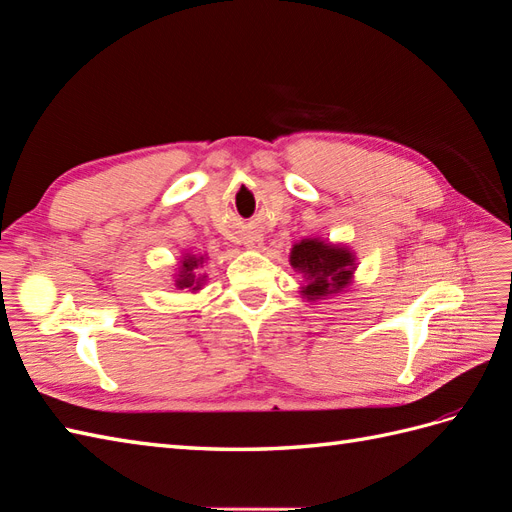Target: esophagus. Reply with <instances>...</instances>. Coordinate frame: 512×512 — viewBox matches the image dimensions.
I'll use <instances>...</instances> for the list:
<instances>
[{
  "mask_svg": "<svg viewBox=\"0 0 512 512\" xmlns=\"http://www.w3.org/2000/svg\"><path fill=\"white\" fill-rule=\"evenodd\" d=\"M245 247L247 249H260V247H263V239H260L258 234H249V236H245Z\"/></svg>",
  "mask_w": 512,
  "mask_h": 512,
  "instance_id": "esophagus-1",
  "label": "esophagus"
}]
</instances>
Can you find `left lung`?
I'll use <instances>...</instances> for the list:
<instances>
[{"label":"left lung","mask_w":512,"mask_h":512,"mask_svg":"<svg viewBox=\"0 0 512 512\" xmlns=\"http://www.w3.org/2000/svg\"><path fill=\"white\" fill-rule=\"evenodd\" d=\"M289 263L304 278L299 295L315 304L350 289L358 258L354 249L343 243H332L321 236H306L291 247Z\"/></svg>","instance_id":"obj_1"}]
</instances>
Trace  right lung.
I'll return each instance as SVG.
<instances>
[{"label":"right lung","mask_w":512,"mask_h":512,"mask_svg":"<svg viewBox=\"0 0 512 512\" xmlns=\"http://www.w3.org/2000/svg\"><path fill=\"white\" fill-rule=\"evenodd\" d=\"M208 260V254H191L184 252L176 265V273H173V284L176 289H186V293H199L204 289L206 284V273H199V269L204 267V263Z\"/></svg>","instance_id":"right-lung-1"}]
</instances>
